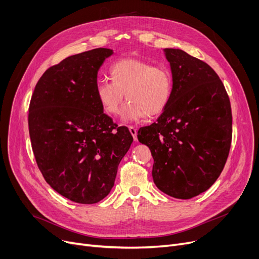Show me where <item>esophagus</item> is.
<instances>
[{
    "mask_svg": "<svg viewBox=\"0 0 259 259\" xmlns=\"http://www.w3.org/2000/svg\"><path fill=\"white\" fill-rule=\"evenodd\" d=\"M129 131H130L131 135L133 137V140H134V141H138V129L135 128V127L130 126V127H129Z\"/></svg>",
    "mask_w": 259,
    "mask_h": 259,
    "instance_id": "obj_1",
    "label": "esophagus"
}]
</instances>
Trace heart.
Wrapping results in <instances>:
<instances>
[{"label":"heart","mask_w":259,"mask_h":259,"mask_svg":"<svg viewBox=\"0 0 259 259\" xmlns=\"http://www.w3.org/2000/svg\"><path fill=\"white\" fill-rule=\"evenodd\" d=\"M112 81L99 80L95 93L106 113L118 115L126 98L129 101L122 113L125 122L139 121L146 115L154 116L165 110L173 93V77L165 67L137 59H124L110 68Z\"/></svg>","instance_id":"1"}]
</instances>
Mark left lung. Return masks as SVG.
Here are the masks:
<instances>
[{"mask_svg": "<svg viewBox=\"0 0 259 259\" xmlns=\"http://www.w3.org/2000/svg\"><path fill=\"white\" fill-rule=\"evenodd\" d=\"M172 98L156 122L138 132L154 159L152 178L161 192L189 199L216 182L232 140V113L223 81L212 68L181 49L166 48Z\"/></svg>", "mask_w": 259, "mask_h": 259, "instance_id": "left-lung-1", "label": "left lung"}]
</instances>
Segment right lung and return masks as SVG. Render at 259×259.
<instances>
[{"mask_svg":"<svg viewBox=\"0 0 259 259\" xmlns=\"http://www.w3.org/2000/svg\"><path fill=\"white\" fill-rule=\"evenodd\" d=\"M112 49L68 57L40 76L29 106L28 126L38 169L50 187L78 203L110 193L133 138L104 113L98 72Z\"/></svg>","mask_w":259,"mask_h":259,"instance_id":"add662e5","label":"right lung"}]
</instances>
